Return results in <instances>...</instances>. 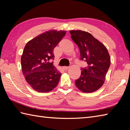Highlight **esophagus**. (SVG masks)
Listing matches in <instances>:
<instances>
[{"instance_id": "1", "label": "esophagus", "mask_w": 130, "mask_h": 130, "mask_svg": "<svg viewBox=\"0 0 130 130\" xmlns=\"http://www.w3.org/2000/svg\"><path fill=\"white\" fill-rule=\"evenodd\" d=\"M69 68V67H65V66H64V67H62L63 69H64V70H67V69H68Z\"/></svg>"}]
</instances>
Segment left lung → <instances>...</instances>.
Wrapping results in <instances>:
<instances>
[{"label":"left lung","mask_w":130,"mask_h":130,"mask_svg":"<svg viewBox=\"0 0 130 130\" xmlns=\"http://www.w3.org/2000/svg\"><path fill=\"white\" fill-rule=\"evenodd\" d=\"M70 34L79 48L80 60L88 63V67L81 68V76L75 81V86L85 93L97 90L104 83L110 65L107 49L89 32L73 30Z\"/></svg>","instance_id":"left-lung-1"}]
</instances>
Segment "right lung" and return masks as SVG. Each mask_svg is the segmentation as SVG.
<instances>
[{"label":"right lung","instance_id":"add662e5","mask_svg":"<svg viewBox=\"0 0 130 130\" xmlns=\"http://www.w3.org/2000/svg\"><path fill=\"white\" fill-rule=\"evenodd\" d=\"M65 34V30H49L28 41L25 46L21 57L22 72L36 91L46 93L58 85L61 73L50 60H54V48Z\"/></svg>","mask_w":130,"mask_h":130}]
</instances>
